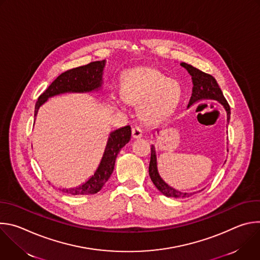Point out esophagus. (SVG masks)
Listing matches in <instances>:
<instances>
[{"label": "esophagus", "instance_id": "1", "mask_svg": "<svg viewBox=\"0 0 260 260\" xmlns=\"http://www.w3.org/2000/svg\"><path fill=\"white\" fill-rule=\"evenodd\" d=\"M132 133H133V138H134V139H140V138H142V136H143V132H142V129H141L139 126L133 127Z\"/></svg>", "mask_w": 260, "mask_h": 260}]
</instances>
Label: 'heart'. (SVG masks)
I'll return each instance as SVG.
<instances>
[{"instance_id":"heart-1","label":"heart","mask_w":260,"mask_h":260,"mask_svg":"<svg viewBox=\"0 0 260 260\" xmlns=\"http://www.w3.org/2000/svg\"><path fill=\"white\" fill-rule=\"evenodd\" d=\"M180 84L162 72L149 67L129 70L123 80V95L129 103L141 104L139 115L147 123H156L169 118L182 100ZM118 105L123 98H116Z\"/></svg>"}]
</instances>
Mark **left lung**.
I'll return each mask as SVG.
<instances>
[{"label":"left lung","instance_id":"1","mask_svg":"<svg viewBox=\"0 0 260 260\" xmlns=\"http://www.w3.org/2000/svg\"><path fill=\"white\" fill-rule=\"evenodd\" d=\"M184 69H186L187 72L190 74L192 79V94L188 104V107L193 106L194 104L204 101V100H214L217 101L222 107L224 108L228 117V123L231 119V108L229 103L226 102L223 93H222L217 81L215 78L209 74L202 72L201 70L188 64L186 62L180 63ZM158 132V129H156ZM149 176L151 181L155 185V187L166 197L168 198H175V199H185L189 198L196 192H182L171 187L169 184H167L164 179L160 177L157 169V158H156V151L154 145H151V157L149 164ZM201 191V190H200Z\"/></svg>","mask_w":260,"mask_h":260}]
</instances>
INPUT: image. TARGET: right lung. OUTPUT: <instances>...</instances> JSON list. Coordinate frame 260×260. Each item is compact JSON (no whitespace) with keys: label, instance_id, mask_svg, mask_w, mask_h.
I'll list each match as a JSON object with an SVG mask.
<instances>
[{"label":"right lung","instance_id":"right-lung-1","mask_svg":"<svg viewBox=\"0 0 260 260\" xmlns=\"http://www.w3.org/2000/svg\"><path fill=\"white\" fill-rule=\"evenodd\" d=\"M105 63V59L93 61L60 74L37 101L35 106V120L40 107L52 96L70 92L85 93L102 89ZM131 137L132 129L129 125L111 132L108 137L102 159L93 175L79 186L73 188H58L59 191L72 196L94 194L99 192L110 178L111 174L113 173L116 157L121 148L129 142Z\"/></svg>","mask_w":260,"mask_h":260}]
</instances>
